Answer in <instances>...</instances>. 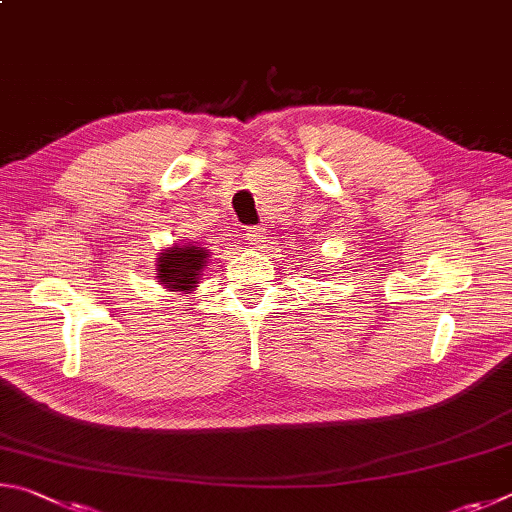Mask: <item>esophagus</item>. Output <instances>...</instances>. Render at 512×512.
Instances as JSON below:
<instances>
[{"instance_id":"obj_1","label":"esophagus","mask_w":512,"mask_h":512,"mask_svg":"<svg viewBox=\"0 0 512 512\" xmlns=\"http://www.w3.org/2000/svg\"><path fill=\"white\" fill-rule=\"evenodd\" d=\"M245 238H247L249 245L261 247L263 242H265V231H263L261 227H249V229H247V233H245Z\"/></svg>"}]
</instances>
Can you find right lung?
Returning a JSON list of instances; mask_svg holds the SVG:
<instances>
[{
    "label": "right lung",
    "mask_w": 512,
    "mask_h": 512,
    "mask_svg": "<svg viewBox=\"0 0 512 512\" xmlns=\"http://www.w3.org/2000/svg\"><path fill=\"white\" fill-rule=\"evenodd\" d=\"M206 256H209V249L204 247L184 245V247L166 249L164 254L159 256V265H157L161 285H166V288H170L173 292L193 290L197 279H200Z\"/></svg>",
    "instance_id": "obj_1"
}]
</instances>
